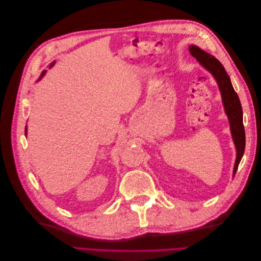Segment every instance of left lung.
Listing matches in <instances>:
<instances>
[{
    "instance_id": "1",
    "label": "left lung",
    "mask_w": 261,
    "mask_h": 261,
    "mask_svg": "<svg viewBox=\"0 0 261 261\" xmlns=\"http://www.w3.org/2000/svg\"><path fill=\"white\" fill-rule=\"evenodd\" d=\"M189 52L208 72L212 74L218 83L223 101L224 111L228 117V121H230L231 134L236 147V160L233 171L234 176L245 150V129L243 125V110L240 98L238 93L235 92L230 77L226 74L224 67L213 55L204 52L196 45L189 46Z\"/></svg>"
}]
</instances>
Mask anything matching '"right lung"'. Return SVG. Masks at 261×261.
<instances>
[{"label": "right lung", "mask_w": 261, "mask_h": 261, "mask_svg": "<svg viewBox=\"0 0 261 261\" xmlns=\"http://www.w3.org/2000/svg\"><path fill=\"white\" fill-rule=\"evenodd\" d=\"M53 64H54V62H53V63H52V64L50 65V67H52V66H53ZM44 74H45V70H44V72H42V74H41L40 78H39V80H38V81H40V80H41V78L43 77V75H44ZM25 135H27V127L25 128Z\"/></svg>", "instance_id": "add662e5"}]
</instances>
